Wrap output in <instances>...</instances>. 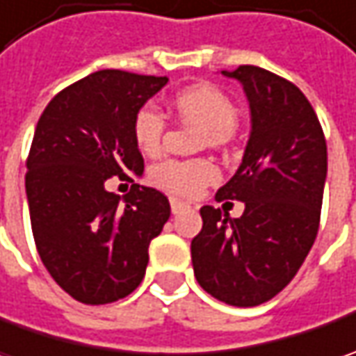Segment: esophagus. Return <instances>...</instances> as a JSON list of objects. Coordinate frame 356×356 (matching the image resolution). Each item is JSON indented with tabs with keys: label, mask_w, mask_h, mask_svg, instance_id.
Returning <instances> with one entry per match:
<instances>
[{
	"label": "esophagus",
	"mask_w": 356,
	"mask_h": 356,
	"mask_svg": "<svg viewBox=\"0 0 356 356\" xmlns=\"http://www.w3.org/2000/svg\"><path fill=\"white\" fill-rule=\"evenodd\" d=\"M170 208H172V213H180V212H186V210H190V204H188V202H182V200H178V198H170Z\"/></svg>",
	"instance_id": "obj_1"
}]
</instances>
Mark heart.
<instances>
[{
	"label": "heart",
	"instance_id": "heart-1",
	"mask_svg": "<svg viewBox=\"0 0 356 356\" xmlns=\"http://www.w3.org/2000/svg\"><path fill=\"white\" fill-rule=\"evenodd\" d=\"M172 106L176 115L204 130L206 140L220 144L238 127V108L222 90L210 85H198L180 90ZM164 118L152 104H144L132 118V138L144 154H156L162 146ZM220 178V172L210 160H162L150 170L152 184L176 196H196L208 184Z\"/></svg>",
	"mask_w": 356,
	"mask_h": 356
}]
</instances>
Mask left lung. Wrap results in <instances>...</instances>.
Listing matches in <instances>:
<instances>
[{
    "label": "left lung",
    "mask_w": 356,
    "mask_h": 356,
    "mask_svg": "<svg viewBox=\"0 0 356 356\" xmlns=\"http://www.w3.org/2000/svg\"><path fill=\"white\" fill-rule=\"evenodd\" d=\"M222 75L241 83L252 130L236 174L216 200H239V218L204 206L192 239L194 275L204 291L234 307L269 301L293 280L317 238L327 143L307 97L261 67Z\"/></svg>",
    "instance_id": "obj_1"
}]
</instances>
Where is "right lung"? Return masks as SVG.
Masks as SVG:
<instances>
[{
    "instance_id": "add662e5",
    "label": "right lung",
    "mask_w": 356,
    "mask_h": 356,
    "mask_svg": "<svg viewBox=\"0 0 356 356\" xmlns=\"http://www.w3.org/2000/svg\"><path fill=\"white\" fill-rule=\"evenodd\" d=\"M166 83L103 69L55 95L35 127L25 174L35 245L51 277L85 305L113 303L140 285L148 245L170 218L154 188L132 184L124 206L104 188L111 176H143L132 118Z\"/></svg>"
}]
</instances>
